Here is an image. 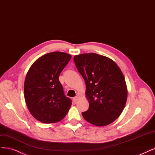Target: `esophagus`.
Listing matches in <instances>:
<instances>
[{
    "mask_svg": "<svg viewBox=\"0 0 155 155\" xmlns=\"http://www.w3.org/2000/svg\"><path fill=\"white\" fill-rule=\"evenodd\" d=\"M79 95H77V96H76V97H74V98H73V101H74V102H76V101L79 99Z\"/></svg>",
    "mask_w": 155,
    "mask_h": 155,
    "instance_id": "obj_1",
    "label": "esophagus"
}]
</instances>
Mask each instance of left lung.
<instances>
[{
  "mask_svg": "<svg viewBox=\"0 0 155 155\" xmlns=\"http://www.w3.org/2000/svg\"><path fill=\"white\" fill-rule=\"evenodd\" d=\"M74 61L86 84L89 108L83 118L97 126L111 124L121 114L127 90L123 74L110 58L95 53L76 55Z\"/></svg>",
  "mask_w": 155,
  "mask_h": 155,
  "instance_id": "left-lung-1",
  "label": "left lung"
}]
</instances>
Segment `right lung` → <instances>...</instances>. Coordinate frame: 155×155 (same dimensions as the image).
Instances as JSON below:
<instances>
[{
	"label": "right lung",
	"instance_id": "add662e5",
	"mask_svg": "<svg viewBox=\"0 0 155 155\" xmlns=\"http://www.w3.org/2000/svg\"><path fill=\"white\" fill-rule=\"evenodd\" d=\"M71 58L67 53L52 52L39 58L29 69L24 82V97L36 120L55 123L68 113L72 101L64 94L59 76Z\"/></svg>",
	"mask_w": 155,
	"mask_h": 155
}]
</instances>
